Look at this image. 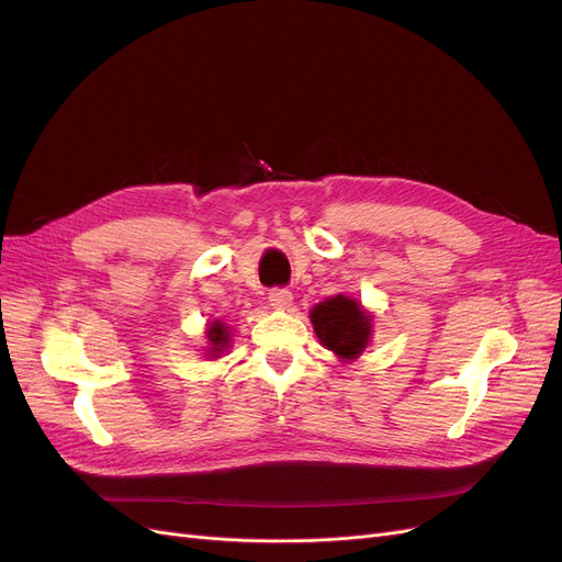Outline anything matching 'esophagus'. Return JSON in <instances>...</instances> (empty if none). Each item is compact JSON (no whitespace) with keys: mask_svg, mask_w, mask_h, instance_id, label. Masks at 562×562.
<instances>
[{"mask_svg":"<svg viewBox=\"0 0 562 562\" xmlns=\"http://www.w3.org/2000/svg\"><path fill=\"white\" fill-rule=\"evenodd\" d=\"M268 303L273 305L276 310H289L292 307V303H294V296H292V292H289V289H270V294H268Z\"/></svg>","mask_w":562,"mask_h":562,"instance_id":"obj_1","label":"esophagus"}]
</instances>
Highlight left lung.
Here are the masks:
<instances>
[{"instance_id": "obj_1", "label": "left lung", "mask_w": 562, "mask_h": 562, "mask_svg": "<svg viewBox=\"0 0 562 562\" xmlns=\"http://www.w3.org/2000/svg\"><path fill=\"white\" fill-rule=\"evenodd\" d=\"M319 342L342 361H355L370 342L372 317L359 301L342 294L326 299L310 313Z\"/></svg>"}]
</instances>
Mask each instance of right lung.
I'll return each instance as SVG.
<instances>
[{
    "instance_id": "add662e5",
    "label": "right lung",
    "mask_w": 562,
    "mask_h": 562,
    "mask_svg": "<svg viewBox=\"0 0 562 562\" xmlns=\"http://www.w3.org/2000/svg\"><path fill=\"white\" fill-rule=\"evenodd\" d=\"M205 336H207V342H211V347H207V351H211V355L207 357H220L222 351L228 347V326H224L222 322H213L211 324V328L205 330Z\"/></svg>"
}]
</instances>
